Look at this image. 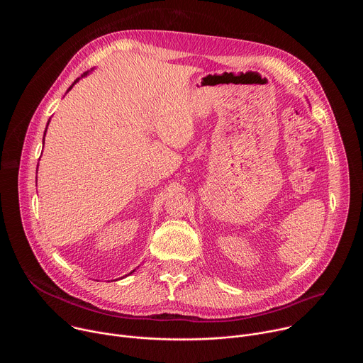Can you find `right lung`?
I'll use <instances>...</instances> for the list:
<instances>
[{"label":"right lung","mask_w":363,"mask_h":363,"mask_svg":"<svg viewBox=\"0 0 363 363\" xmlns=\"http://www.w3.org/2000/svg\"><path fill=\"white\" fill-rule=\"evenodd\" d=\"M87 73H89V72H84V73H83V74H82V77H83V76H86V74H87ZM79 80H80V77H77V79H76V80H74V83H73V84H72V86H70V87H69V90H72V87H73V86H74V84H76V83H77V82H79ZM69 90H67V91H69ZM45 130H47V128H45ZM44 135H45V133H44Z\"/></svg>","instance_id":"right-lung-1"}]
</instances>
